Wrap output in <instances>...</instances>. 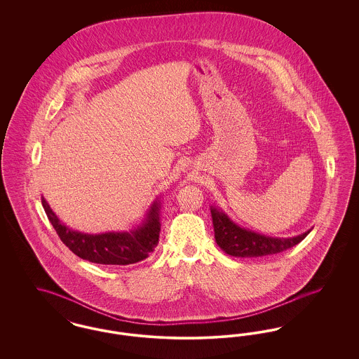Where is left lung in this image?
<instances>
[{
    "mask_svg": "<svg viewBox=\"0 0 359 359\" xmlns=\"http://www.w3.org/2000/svg\"><path fill=\"white\" fill-rule=\"evenodd\" d=\"M211 217L218 246L226 255L241 258L281 253L302 242L311 231L308 230L300 236L290 238H277L241 227L215 205H211Z\"/></svg>",
    "mask_w": 359,
    "mask_h": 359,
    "instance_id": "8db88e82",
    "label": "left lung"
}]
</instances>
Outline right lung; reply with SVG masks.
<instances>
[{
    "mask_svg": "<svg viewBox=\"0 0 359 359\" xmlns=\"http://www.w3.org/2000/svg\"><path fill=\"white\" fill-rule=\"evenodd\" d=\"M41 203L59 238L69 250L82 259L103 265H130L145 259L154 250L160 236L161 199L157 198L148 208L144 221L126 231L87 234L75 231L60 222L51 207L41 198Z\"/></svg>",
    "mask_w": 359,
    "mask_h": 359,
    "instance_id": "obj_1",
    "label": "right lung"
}]
</instances>
